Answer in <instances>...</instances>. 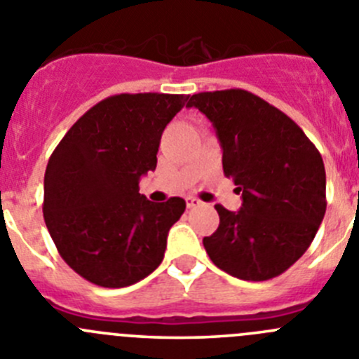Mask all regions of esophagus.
Returning <instances> with one entry per match:
<instances>
[{"mask_svg":"<svg viewBox=\"0 0 359 359\" xmlns=\"http://www.w3.org/2000/svg\"><path fill=\"white\" fill-rule=\"evenodd\" d=\"M200 200L198 198H195V196H187L186 198V205L189 207V209H193V207H198L200 205Z\"/></svg>","mask_w":359,"mask_h":359,"instance_id":"1","label":"esophagus"}]
</instances>
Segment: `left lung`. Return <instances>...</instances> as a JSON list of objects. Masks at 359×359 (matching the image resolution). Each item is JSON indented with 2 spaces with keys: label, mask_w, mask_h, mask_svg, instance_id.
I'll list each match as a JSON object with an SVG mask.
<instances>
[{
  "label": "left lung",
  "mask_w": 359,
  "mask_h": 359,
  "mask_svg": "<svg viewBox=\"0 0 359 359\" xmlns=\"http://www.w3.org/2000/svg\"><path fill=\"white\" fill-rule=\"evenodd\" d=\"M187 106L212 122L223 172L243 195L237 212L216 205L219 226L203 237L207 255L239 280L280 276L303 257L326 214L323 156L292 118L246 90L195 93Z\"/></svg>",
  "instance_id": "obj_1"
}]
</instances>
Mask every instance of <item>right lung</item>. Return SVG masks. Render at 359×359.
Instances as JSON below:
<instances>
[{
  "label": "right lung",
  "mask_w": 359,
  "mask_h": 359,
  "mask_svg": "<svg viewBox=\"0 0 359 359\" xmlns=\"http://www.w3.org/2000/svg\"><path fill=\"white\" fill-rule=\"evenodd\" d=\"M187 95L120 93L97 102L51 154L43 219L62 259L99 287L120 289L163 262L186 202H149L140 179L154 172L161 134Z\"/></svg>",
  "instance_id": "1"
}]
</instances>
